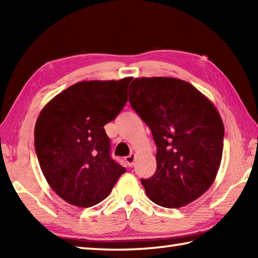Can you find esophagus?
Here are the masks:
<instances>
[{"instance_id":"1","label":"esophagus","mask_w":258,"mask_h":258,"mask_svg":"<svg viewBox=\"0 0 258 258\" xmlns=\"http://www.w3.org/2000/svg\"><path fill=\"white\" fill-rule=\"evenodd\" d=\"M134 161H135V154H134V153H132V154H130L128 156H126V162H127V164H128L130 166H133Z\"/></svg>"}]
</instances>
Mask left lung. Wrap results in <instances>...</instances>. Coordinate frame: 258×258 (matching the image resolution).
I'll list each match as a JSON object with an SVG mask.
<instances>
[{"instance_id":"obj_1","label":"left lung","mask_w":258,"mask_h":258,"mask_svg":"<svg viewBox=\"0 0 258 258\" xmlns=\"http://www.w3.org/2000/svg\"><path fill=\"white\" fill-rule=\"evenodd\" d=\"M130 103L152 131L156 172L142 179L155 204L178 208L211 187L221 165L224 124L215 105L188 82L139 78L130 85Z\"/></svg>"}]
</instances>
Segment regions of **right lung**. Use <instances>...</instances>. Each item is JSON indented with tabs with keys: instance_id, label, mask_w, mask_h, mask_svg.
Listing matches in <instances>:
<instances>
[{
	"instance_id": "obj_1",
	"label": "right lung",
	"mask_w": 258,
	"mask_h": 258,
	"mask_svg": "<svg viewBox=\"0 0 258 258\" xmlns=\"http://www.w3.org/2000/svg\"><path fill=\"white\" fill-rule=\"evenodd\" d=\"M132 79L78 82L54 96L38 115L34 145L42 173L71 205L98 204L126 172L109 155L104 125L123 109Z\"/></svg>"
}]
</instances>
